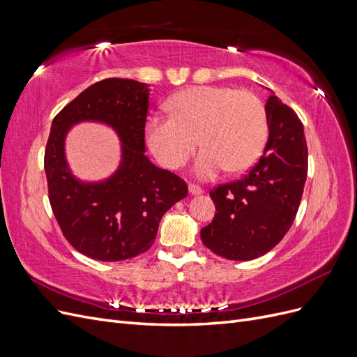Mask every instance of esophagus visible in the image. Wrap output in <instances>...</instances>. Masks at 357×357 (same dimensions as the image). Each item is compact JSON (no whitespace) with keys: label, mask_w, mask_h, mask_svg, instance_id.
I'll return each instance as SVG.
<instances>
[{"label":"esophagus","mask_w":357,"mask_h":357,"mask_svg":"<svg viewBox=\"0 0 357 357\" xmlns=\"http://www.w3.org/2000/svg\"><path fill=\"white\" fill-rule=\"evenodd\" d=\"M189 193L190 195H202L204 190L197 185H189Z\"/></svg>","instance_id":"34e87169"}]
</instances>
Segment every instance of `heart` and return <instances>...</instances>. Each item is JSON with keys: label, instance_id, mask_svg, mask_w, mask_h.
<instances>
[{"label": "heart", "instance_id": "b5f03b06", "mask_svg": "<svg viewBox=\"0 0 357 357\" xmlns=\"http://www.w3.org/2000/svg\"><path fill=\"white\" fill-rule=\"evenodd\" d=\"M171 116H152L146 142L156 159L178 169L197 147L195 174L210 180L228 168L244 171L256 164L268 142L265 105L247 91L228 86H192L169 100Z\"/></svg>", "mask_w": 357, "mask_h": 357}]
</instances>
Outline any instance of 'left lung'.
<instances>
[{
  "label": "left lung",
  "instance_id": "8db88e82",
  "mask_svg": "<svg viewBox=\"0 0 357 357\" xmlns=\"http://www.w3.org/2000/svg\"><path fill=\"white\" fill-rule=\"evenodd\" d=\"M265 110L269 135L264 155L244 177L210 192L218 213L201 229L205 247L229 261H252L273 250L294 223L305 186L304 126L274 92Z\"/></svg>",
  "mask_w": 357,
  "mask_h": 357
}]
</instances>
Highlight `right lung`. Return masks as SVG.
<instances>
[{"instance_id": "right-lung-1", "label": "right lung", "mask_w": 357, "mask_h": 357, "mask_svg": "<svg viewBox=\"0 0 357 357\" xmlns=\"http://www.w3.org/2000/svg\"><path fill=\"white\" fill-rule=\"evenodd\" d=\"M149 92L146 83L105 79L84 89L52 122L45 152L52 210L68 243L95 261H125L149 250L162 215L188 195L185 180L144 155ZM80 121L104 123L121 139V164L109 179L91 183L72 176L65 138Z\"/></svg>"}]
</instances>
